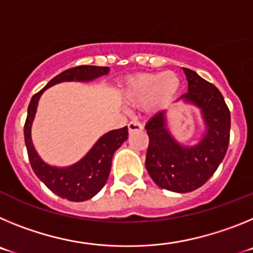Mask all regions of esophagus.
Returning <instances> with one entry per match:
<instances>
[{
  "label": "esophagus",
  "instance_id": "obj_1",
  "mask_svg": "<svg viewBox=\"0 0 253 253\" xmlns=\"http://www.w3.org/2000/svg\"><path fill=\"white\" fill-rule=\"evenodd\" d=\"M128 129L129 133H133V131H140L143 130V125L142 123H139L138 120H133L128 124Z\"/></svg>",
  "mask_w": 253,
  "mask_h": 253
}]
</instances>
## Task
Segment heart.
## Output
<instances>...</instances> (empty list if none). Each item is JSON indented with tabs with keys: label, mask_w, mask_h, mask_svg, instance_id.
Listing matches in <instances>:
<instances>
[{
	"label": "heart",
	"mask_w": 253,
	"mask_h": 253,
	"mask_svg": "<svg viewBox=\"0 0 253 253\" xmlns=\"http://www.w3.org/2000/svg\"><path fill=\"white\" fill-rule=\"evenodd\" d=\"M178 77L175 72L166 71L163 73H140L126 81L123 88L125 102L139 105L147 100L149 109H157L166 104L177 91Z\"/></svg>",
	"instance_id": "b5f03b06"
}]
</instances>
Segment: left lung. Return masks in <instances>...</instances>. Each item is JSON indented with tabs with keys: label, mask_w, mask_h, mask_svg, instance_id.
<instances>
[{
	"label": "left lung",
	"mask_w": 253,
	"mask_h": 253,
	"mask_svg": "<svg viewBox=\"0 0 253 253\" xmlns=\"http://www.w3.org/2000/svg\"><path fill=\"white\" fill-rule=\"evenodd\" d=\"M184 69L187 92L182 101L198 106L205 123V133L196 144L185 147L167 129L166 111H160L146 124L149 137L146 169L162 189L190 193L214 175L227 153L231 113L220 91L196 72Z\"/></svg>",
	"instance_id": "obj_1"
}]
</instances>
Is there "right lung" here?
Masks as SVG:
<instances>
[{
  "instance_id": "obj_1",
  "label": "right lung",
  "mask_w": 253,
  "mask_h": 253,
  "mask_svg": "<svg viewBox=\"0 0 253 253\" xmlns=\"http://www.w3.org/2000/svg\"><path fill=\"white\" fill-rule=\"evenodd\" d=\"M109 67L78 66L55 76L43 90L31 97L28 107V118L24 126L25 144L33 171L50 191L69 202H84L93 198L106 184L111 169V161L115 151L128 139V126L115 129L104 134L90 152L77 163L68 167H53L44 162L37 153L31 140V124L37 113L40 96L53 84L66 81L88 82L107 75Z\"/></svg>"
}]
</instances>
